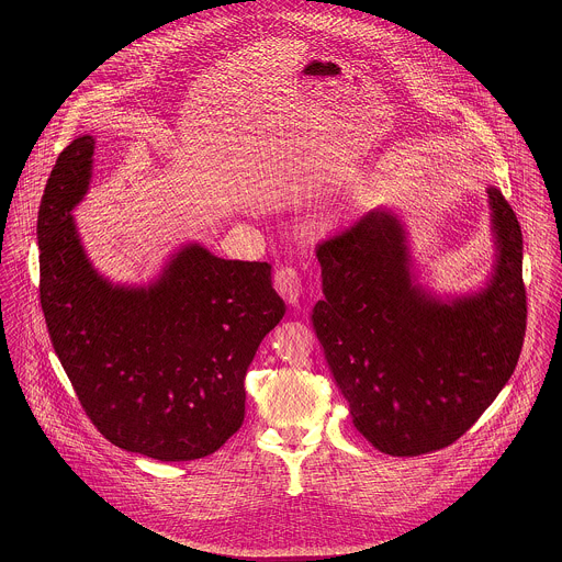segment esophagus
Returning a JSON list of instances; mask_svg holds the SVG:
<instances>
[{
  "mask_svg": "<svg viewBox=\"0 0 562 562\" xmlns=\"http://www.w3.org/2000/svg\"><path fill=\"white\" fill-rule=\"evenodd\" d=\"M274 290L288 305H296L303 292V279L301 272L292 266H283L274 272Z\"/></svg>",
  "mask_w": 562,
  "mask_h": 562,
  "instance_id": "esophagus-1",
  "label": "esophagus"
}]
</instances>
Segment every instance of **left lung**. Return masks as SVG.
Here are the masks:
<instances>
[{"label":"left lung","mask_w":562,"mask_h":562,"mask_svg":"<svg viewBox=\"0 0 562 562\" xmlns=\"http://www.w3.org/2000/svg\"><path fill=\"white\" fill-rule=\"evenodd\" d=\"M488 205L495 268L484 290L452 303L415 283L406 232L387 210L359 216L316 248V335L355 428L385 454L454 443L517 366L528 314L521 227L497 188H488Z\"/></svg>","instance_id":"8db88e82"}]
</instances>
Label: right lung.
I'll use <instances>...</instances> for the list:
<instances>
[{"mask_svg":"<svg viewBox=\"0 0 562 562\" xmlns=\"http://www.w3.org/2000/svg\"><path fill=\"white\" fill-rule=\"evenodd\" d=\"M94 138L56 160L38 210L41 307L54 350L97 430L164 463L214 454L240 430L244 376L285 314L270 263L183 246L149 288L112 285L88 261L71 210Z\"/></svg>","mask_w":562,"mask_h":562,"instance_id":"1","label":"right lung"}]
</instances>
